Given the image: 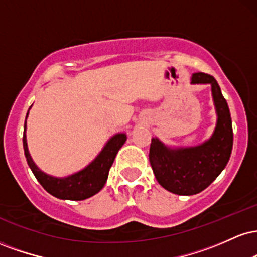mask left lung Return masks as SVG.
I'll return each mask as SVG.
<instances>
[{
    "label": "left lung",
    "mask_w": 257,
    "mask_h": 257,
    "mask_svg": "<svg viewBox=\"0 0 257 257\" xmlns=\"http://www.w3.org/2000/svg\"><path fill=\"white\" fill-rule=\"evenodd\" d=\"M191 84H210L216 111V126L211 137L196 146L172 147L152 138L150 164L158 184L169 192L192 196L205 190L225 169L233 146L232 119L228 105L213 76L193 73Z\"/></svg>",
    "instance_id": "1"
}]
</instances>
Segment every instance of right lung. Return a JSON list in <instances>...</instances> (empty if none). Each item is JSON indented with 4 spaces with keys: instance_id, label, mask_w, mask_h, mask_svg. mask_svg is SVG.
I'll return each mask as SVG.
<instances>
[{
    "instance_id": "1",
    "label": "right lung",
    "mask_w": 257,
    "mask_h": 257,
    "mask_svg": "<svg viewBox=\"0 0 257 257\" xmlns=\"http://www.w3.org/2000/svg\"><path fill=\"white\" fill-rule=\"evenodd\" d=\"M28 114H26V118H28ZM125 141V133H117L108 139L99 155L87 167L77 173L71 174V175L64 176V178H57V176L46 174L36 166L29 152L28 140H26V120L24 124L23 146H24L26 162H28L31 172L34 173L35 178L42 185L47 192L59 199L83 200L100 192L101 188L104 187L106 180L108 178V170H110L119 149L124 145Z\"/></svg>"
}]
</instances>
